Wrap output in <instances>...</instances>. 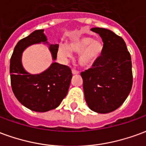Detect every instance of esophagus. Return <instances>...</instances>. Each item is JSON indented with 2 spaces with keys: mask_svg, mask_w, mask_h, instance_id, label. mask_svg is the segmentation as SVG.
<instances>
[{
  "mask_svg": "<svg viewBox=\"0 0 146 146\" xmlns=\"http://www.w3.org/2000/svg\"><path fill=\"white\" fill-rule=\"evenodd\" d=\"M72 73H73V74H78V73H79V71H77V70H72Z\"/></svg>",
  "mask_w": 146,
  "mask_h": 146,
  "instance_id": "1",
  "label": "esophagus"
}]
</instances>
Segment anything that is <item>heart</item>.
<instances>
[{
	"label": "heart",
	"instance_id": "obj_1",
	"mask_svg": "<svg viewBox=\"0 0 146 146\" xmlns=\"http://www.w3.org/2000/svg\"><path fill=\"white\" fill-rule=\"evenodd\" d=\"M80 53V65L84 68L91 67L101 56L103 44L100 40H93L88 36H76L70 40L68 48L61 44L58 48V55L64 62L71 58V52Z\"/></svg>",
	"mask_w": 146,
	"mask_h": 146
}]
</instances>
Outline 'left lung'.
I'll return each instance as SVG.
<instances>
[{
    "instance_id": "1",
    "label": "left lung",
    "mask_w": 146,
    "mask_h": 146,
    "mask_svg": "<svg viewBox=\"0 0 146 146\" xmlns=\"http://www.w3.org/2000/svg\"><path fill=\"white\" fill-rule=\"evenodd\" d=\"M92 30L99 34L104 44L92 68L81 73L84 97L94 112L108 113L118 109L131 90V58L121 36L104 28Z\"/></svg>"
}]
</instances>
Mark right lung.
<instances>
[{
  "mask_svg": "<svg viewBox=\"0 0 146 146\" xmlns=\"http://www.w3.org/2000/svg\"><path fill=\"white\" fill-rule=\"evenodd\" d=\"M44 30H35L18 42L10 60L11 84L15 96L21 104L35 112H47L60 105L67 95L72 79V72L66 65L53 62L40 74H30L21 62L22 53L33 44L48 43ZM58 45L51 44L49 49L56 59Z\"/></svg>",
  "mask_w": 146,
  "mask_h": 146,
  "instance_id": "add662e5",
  "label": "right lung"
}]
</instances>
